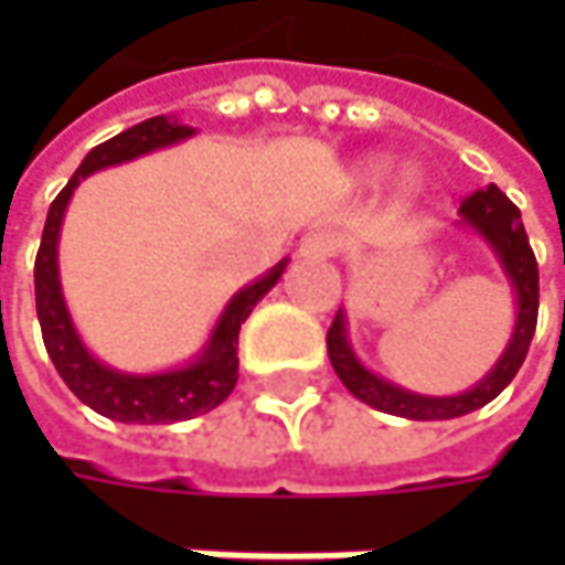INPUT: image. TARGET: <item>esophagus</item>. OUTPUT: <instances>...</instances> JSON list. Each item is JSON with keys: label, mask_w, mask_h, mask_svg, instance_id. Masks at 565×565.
Returning <instances> with one entry per match:
<instances>
[{"label": "esophagus", "mask_w": 565, "mask_h": 565, "mask_svg": "<svg viewBox=\"0 0 565 565\" xmlns=\"http://www.w3.org/2000/svg\"><path fill=\"white\" fill-rule=\"evenodd\" d=\"M301 257H317V260H323V257H333L339 250V238L333 232H315V235H308L305 242H301Z\"/></svg>", "instance_id": "34e87169"}]
</instances>
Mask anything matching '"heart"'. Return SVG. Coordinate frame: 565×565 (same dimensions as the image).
Wrapping results in <instances>:
<instances>
[{
    "mask_svg": "<svg viewBox=\"0 0 565 565\" xmlns=\"http://www.w3.org/2000/svg\"><path fill=\"white\" fill-rule=\"evenodd\" d=\"M383 175H386V160H380V157H371V160H364V163H359V169H355V182H361V185L380 182ZM415 185H418L415 175H405V179H402V188H405V191H415Z\"/></svg>",
    "mask_w": 565,
    "mask_h": 565,
    "instance_id": "b5f03b06",
    "label": "heart"
}]
</instances>
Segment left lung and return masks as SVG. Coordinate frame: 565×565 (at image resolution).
<instances>
[{"mask_svg": "<svg viewBox=\"0 0 565 565\" xmlns=\"http://www.w3.org/2000/svg\"><path fill=\"white\" fill-rule=\"evenodd\" d=\"M459 213H462V223L475 228L493 248V254L503 264V273L510 276L512 292H515V330H512L510 345L478 386H471L459 396H422V393H408L396 383L371 374L355 359V352L349 345V333H345V311L339 308L330 323V333H327L330 364L339 380L345 383V390L377 412L412 418V422L459 418V415H468V412L488 405L490 399H497L519 374L522 361L529 355L534 327H537V260H534V250L529 245L525 226H522V213L497 185L471 191L459 206Z\"/></svg>", "mask_w": 565, "mask_h": 565, "instance_id": "left-lung-1", "label": "left lung"}]
</instances>
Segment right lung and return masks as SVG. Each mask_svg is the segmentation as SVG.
<instances>
[{
	"mask_svg": "<svg viewBox=\"0 0 565 565\" xmlns=\"http://www.w3.org/2000/svg\"><path fill=\"white\" fill-rule=\"evenodd\" d=\"M194 135L191 125H182L166 116L141 121L128 131H121L109 141L97 143L84 163L77 166L72 182L58 191L50 213H46V226L36 250V264H33V292H36V317H40V330H43V345L53 359L58 377L68 383V390L75 393L84 405H90L94 412L113 418L121 424H172L198 418L210 408H216L235 390L238 380V330L254 311V305L270 292L276 279L282 276L289 260H279L267 276L254 279L242 292L232 295L226 311L220 315L210 342L201 349V355L175 371L163 374H125L116 367L99 364L87 345L77 337L72 315L65 308L62 298V282H58V228L65 206L72 201L75 188L81 179L94 175L106 166H119L143 157L150 150H160L169 143L185 141Z\"/></svg>",
	"mask_w": 565,
	"mask_h": 565,
	"instance_id": "right-lung-1",
	"label": "right lung"
}]
</instances>
